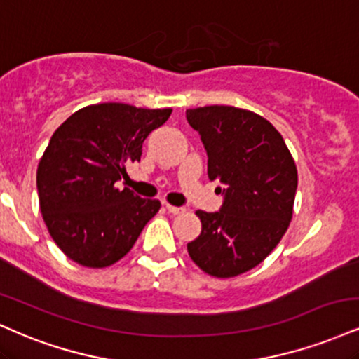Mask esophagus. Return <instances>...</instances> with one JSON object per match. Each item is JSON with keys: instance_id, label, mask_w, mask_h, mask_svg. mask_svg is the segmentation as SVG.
Returning <instances> with one entry per match:
<instances>
[{"instance_id": "esophagus-1", "label": "esophagus", "mask_w": 359, "mask_h": 359, "mask_svg": "<svg viewBox=\"0 0 359 359\" xmlns=\"http://www.w3.org/2000/svg\"><path fill=\"white\" fill-rule=\"evenodd\" d=\"M163 205H165V209L170 214H182L184 212V207H175V205H170V204H163Z\"/></svg>"}]
</instances>
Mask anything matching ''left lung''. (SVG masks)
<instances>
[{
  "label": "left lung",
  "instance_id": "left-lung-1",
  "mask_svg": "<svg viewBox=\"0 0 359 359\" xmlns=\"http://www.w3.org/2000/svg\"><path fill=\"white\" fill-rule=\"evenodd\" d=\"M207 152V175L222 187L217 212L197 210L202 231L189 256L215 278L261 264L292 217L297 170L280 133L266 118L229 105L185 111Z\"/></svg>",
  "mask_w": 359,
  "mask_h": 359
}]
</instances>
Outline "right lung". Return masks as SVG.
I'll list each match as a JSON object with an SVG mask.
<instances>
[{
	"label": "right lung",
	"instance_id": "add662e5",
	"mask_svg": "<svg viewBox=\"0 0 359 359\" xmlns=\"http://www.w3.org/2000/svg\"><path fill=\"white\" fill-rule=\"evenodd\" d=\"M172 110L98 103L68 116L56 128L36 172L43 221L72 261L107 267L135 244L145 224L161 209L116 182L138 162L149 133Z\"/></svg>",
	"mask_w": 359,
	"mask_h": 359
}]
</instances>
